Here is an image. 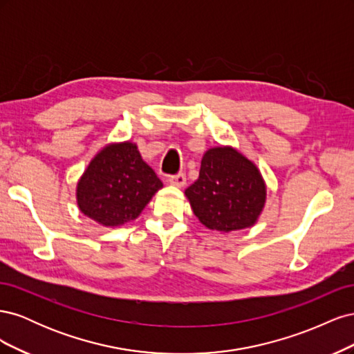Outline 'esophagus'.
Wrapping results in <instances>:
<instances>
[{"label": "esophagus", "mask_w": 354, "mask_h": 354, "mask_svg": "<svg viewBox=\"0 0 354 354\" xmlns=\"http://www.w3.org/2000/svg\"><path fill=\"white\" fill-rule=\"evenodd\" d=\"M169 185H173L176 187H183L186 185V176L183 173H180L177 176L169 177Z\"/></svg>", "instance_id": "obj_1"}]
</instances>
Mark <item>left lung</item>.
Masks as SVG:
<instances>
[{
  "label": "left lung",
  "instance_id": "8db88e82",
  "mask_svg": "<svg viewBox=\"0 0 354 354\" xmlns=\"http://www.w3.org/2000/svg\"><path fill=\"white\" fill-rule=\"evenodd\" d=\"M185 195L203 226L229 233L259 221L267 186L259 167L236 147L216 146L203 153L199 178Z\"/></svg>",
  "mask_w": 354,
  "mask_h": 354
}]
</instances>
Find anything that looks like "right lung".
<instances>
[{
  "mask_svg": "<svg viewBox=\"0 0 354 354\" xmlns=\"http://www.w3.org/2000/svg\"><path fill=\"white\" fill-rule=\"evenodd\" d=\"M162 189L137 145L127 140L108 143L93 156L77 183L80 211L104 227L136 220Z\"/></svg>",
  "mask_w": 354,
  "mask_h": 354,
  "instance_id": "right-lung-1",
  "label": "right lung"
}]
</instances>
